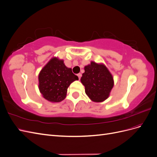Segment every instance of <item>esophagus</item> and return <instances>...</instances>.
Wrapping results in <instances>:
<instances>
[{
    "mask_svg": "<svg viewBox=\"0 0 157 157\" xmlns=\"http://www.w3.org/2000/svg\"><path fill=\"white\" fill-rule=\"evenodd\" d=\"M81 73H78V74H77V76H78V78L79 79H80V77H81Z\"/></svg>",
    "mask_w": 157,
    "mask_h": 157,
    "instance_id": "34e87169",
    "label": "esophagus"
}]
</instances>
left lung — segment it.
<instances>
[{
  "label": "left lung",
  "mask_w": 157,
  "mask_h": 157,
  "mask_svg": "<svg viewBox=\"0 0 157 157\" xmlns=\"http://www.w3.org/2000/svg\"><path fill=\"white\" fill-rule=\"evenodd\" d=\"M80 81L85 87V93L94 102L105 101L114 86L113 75L107 67L94 61L85 66Z\"/></svg>",
  "instance_id": "obj_1"
}]
</instances>
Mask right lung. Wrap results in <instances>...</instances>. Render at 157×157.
I'll use <instances>...</instances> for the list:
<instances>
[{
    "label": "right lung",
    "mask_w": 157,
    "mask_h": 157,
    "mask_svg": "<svg viewBox=\"0 0 157 157\" xmlns=\"http://www.w3.org/2000/svg\"><path fill=\"white\" fill-rule=\"evenodd\" d=\"M77 80V76L71 68L66 67L63 59L54 57L40 71L39 89L46 100L58 103L66 98L68 87Z\"/></svg>",
    "instance_id": "obj_1"
}]
</instances>
